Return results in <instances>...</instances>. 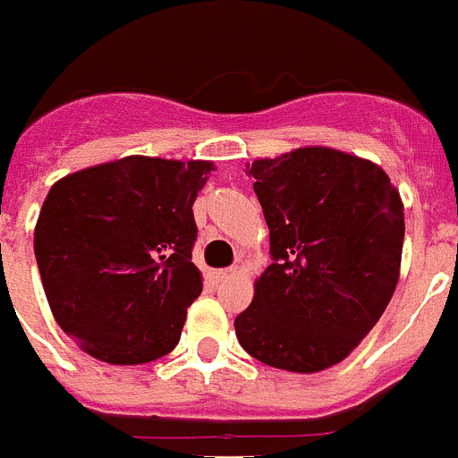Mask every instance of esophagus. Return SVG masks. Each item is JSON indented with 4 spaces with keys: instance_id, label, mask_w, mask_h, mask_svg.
Listing matches in <instances>:
<instances>
[{
    "instance_id": "esophagus-1",
    "label": "esophagus",
    "mask_w": 458,
    "mask_h": 458,
    "mask_svg": "<svg viewBox=\"0 0 458 458\" xmlns=\"http://www.w3.org/2000/svg\"><path fill=\"white\" fill-rule=\"evenodd\" d=\"M233 274H236V269H232V267H229V269H217V271H213L215 281H226V278H229V276H233Z\"/></svg>"
}]
</instances>
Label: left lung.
<instances>
[{
    "instance_id": "obj_1",
    "label": "left lung",
    "mask_w": 458,
    "mask_h": 458,
    "mask_svg": "<svg viewBox=\"0 0 458 458\" xmlns=\"http://www.w3.org/2000/svg\"><path fill=\"white\" fill-rule=\"evenodd\" d=\"M248 168L269 226L271 264L233 320L238 342L271 368H332L377 325L398 285L400 194L379 165L327 147Z\"/></svg>"
}]
</instances>
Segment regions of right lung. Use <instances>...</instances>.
<instances>
[{"mask_svg": "<svg viewBox=\"0 0 458 458\" xmlns=\"http://www.w3.org/2000/svg\"><path fill=\"white\" fill-rule=\"evenodd\" d=\"M208 161L126 157L63 177L34 229L48 306L67 337L98 360L165 356L201 294L191 262V206Z\"/></svg>", "mask_w": 458, "mask_h": 458, "instance_id": "obj_1", "label": "right lung"}]
</instances>
